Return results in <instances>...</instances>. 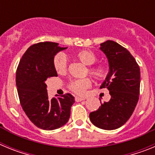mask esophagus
Masks as SVG:
<instances>
[{
	"label": "esophagus",
	"instance_id": "34e87169",
	"mask_svg": "<svg viewBox=\"0 0 155 155\" xmlns=\"http://www.w3.org/2000/svg\"><path fill=\"white\" fill-rule=\"evenodd\" d=\"M84 99H85V98H82V97H78V96L75 97V101H76V102H81V101H84Z\"/></svg>",
	"mask_w": 155,
	"mask_h": 155
}]
</instances>
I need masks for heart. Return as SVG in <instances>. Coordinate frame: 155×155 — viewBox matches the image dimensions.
I'll return each instance as SVG.
<instances>
[{
    "label": "heart",
    "mask_w": 155,
    "mask_h": 155,
    "mask_svg": "<svg viewBox=\"0 0 155 155\" xmlns=\"http://www.w3.org/2000/svg\"><path fill=\"white\" fill-rule=\"evenodd\" d=\"M76 57L86 66L93 65L97 61V57L93 52L87 50H83L76 53ZM68 61L64 53H59L53 58V67L58 74H64L67 71ZM88 74L96 80H103L109 74V68L103 64H98L94 67L88 68ZM91 85L89 78L78 79L71 81L69 84V88L78 94H83L86 89Z\"/></svg>",
    "instance_id": "heart-1"
}]
</instances>
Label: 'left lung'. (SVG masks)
<instances>
[{
  "instance_id": "left-lung-1",
  "label": "left lung",
  "mask_w": 155,
  "mask_h": 155,
  "mask_svg": "<svg viewBox=\"0 0 155 155\" xmlns=\"http://www.w3.org/2000/svg\"><path fill=\"white\" fill-rule=\"evenodd\" d=\"M100 50L109 61V72L101 88L106 87L111 98L89 114L91 122L102 130H112L126 124L134 113L140 94V71L131 53L112 40L101 43Z\"/></svg>"
}]
</instances>
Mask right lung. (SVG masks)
I'll return each mask as SVG.
<instances>
[{
	"label": "right lung",
	"mask_w": 155,
	"mask_h": 155,
	"mask_svg": "<svg viewBox=\"0 0 155 155\" xmlns=\"http://www.w3.org/2000/svg\"><path fill=\"white\" fill-rule=\"evenodd\" d=\"M53 42H39L30 46L23 54L16 71V86L23 110L31 122L45 130H56L68 123L72 94H65L50 99L46 81L57 77L53 58L58 52L66 50Z\"/></svg>",
	"instance_id": "obj_1"
}]
</instances>
